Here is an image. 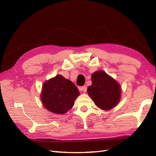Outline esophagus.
I'll use <instances>...</instances> for the list:
<instances>
[{"label": "esophagus", "instance_id": "obj_1", "mask_svg": "<svg viewBox=\"0 0 156 156\" xmlns=\"http://www.w3.org/2000/svg\"><path fill=\"white\" fill-rule=\"evenodd\" d=\"M79 90L81 91H83V92H84V93H85L86 92H87V87L86 86H83V87H80L79 88Z\"/></svg>", "mask_w": 156, "mask_h": 156}]
</instances>
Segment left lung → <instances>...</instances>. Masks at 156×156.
Instances as JSON below:
<instances>
[{"label": "left lung", "mask_w": 156, "mask_h": 156, "mask_svg": "<svg viewBox=\"0 0 156 156\" xmlns=\"http://www.w3.org/2000/svg\"><path fill=\"white\" fill-rule=\"evenodd\" d=\"M92 85L87 88L88 94L96 105L102 110H110L120 100L121 87L116 80L102 70L92 75Z\"/></svg>", "instance_id": "8db88e82"}]
</instances>
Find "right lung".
<instances>
[{
  "instance_id": "1",
  "label": "right lung",
  "mask_w": 156,
  "mask_h": 156,
  "mask_svg": "<svg viewBox=\"0 0 156 156\" xmlns=\"http://www.w3.org/2000/svg\"><path fill=\"white\" fill-rule=\"evenodd\" d=\"M79 92L75 84L61 75L45 81L42 87L41 100L51 112L63 115L72 108Z\"/></svg>"
}]
</instances>
